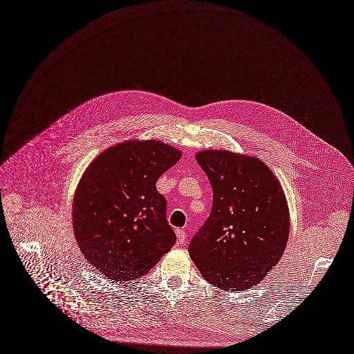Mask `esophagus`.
<instances>
[{
    "instance_id": "obj_1",
    "label": "esophagus",
    "mask_w": 354,
    "mask_h": 354,
    "mask_svg": "<svg viewBox=\"0 0 354 354\" xmlns=\"http://www.w3.org/2000/svg\"><path fill=\"white\" fill-rule=\"evenodd\" d=\"M176 236H177V243L184 244L187 239V232L184 230H176Z\"/></svg>"
}]
</instances>
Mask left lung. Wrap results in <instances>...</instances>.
Masks as SVG:
<instances>
[{
	"label": "left lung",
	"mask_w": 354,
	"mask_h": 354,
	"mask_svg": "<svg viewBox=\"0 0 354 354\" xmlns=\"http://www.w3.org/2000/svg\"><path fill=\"white\" fill-rule=\"evenodd\" d=\"M196 160L212 184L213 207L188 245L189 255L212 286L248 290L284 252L290 213L283 188L254 156L206 149Z\"/></svg>",
	"instance_id": "1"
}]
</instances>
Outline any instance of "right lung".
<instances>
[{
  "instance_id": "obj_1",
  "label": "right lung",
  "mask_w": 354,
  "mask_h": 354,
  "mask_svg": "<svg viewBox=\"0 0 354 354\" xmlns=\"http://www.w3.org/2000/svg\"><path fill=\"white\" fill-rule=\"evenodd\" d=\"M180 158L162 141L127 140L103 151L84 173L73 202L74 235L106 277H141L174 245L156 181Z\"/></svg>"
}]
</instances>
